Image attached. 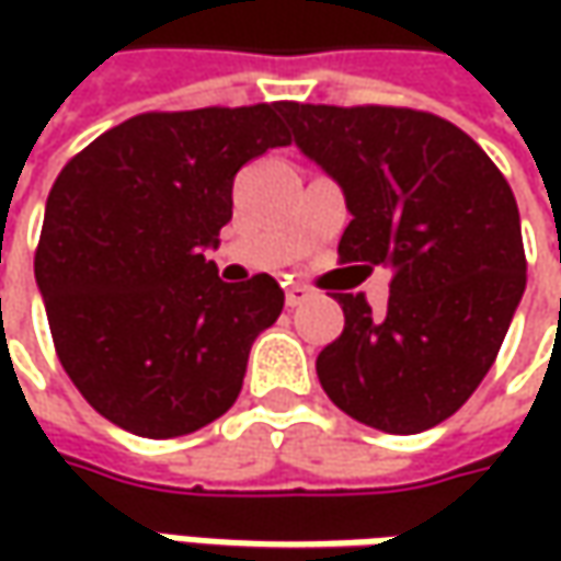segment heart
Listing matches in <instances>:
<instances>
[{
  "mask_svg": "<svg viewBox=\"0 0 561 561\" xmlns=\"http://www.w3.org/2000/svg\"><path fill=\"white\" fill-rule=\"evenodd\" d=\"M306 196H309V203L324 205V208H340L343 205V186L331 174H318L306 190Z\"/></svg>",
  "mask_w": 561,
  "mask_h": 561,
  "instance_id": "b5f03b06",
  "label": "heart"
}]
</instances>
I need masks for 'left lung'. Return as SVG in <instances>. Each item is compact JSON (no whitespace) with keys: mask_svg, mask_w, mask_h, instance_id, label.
<instances>
[{"mask_svg":"<svg viewBox=\"0 0 561 561\" xmlns=\"http://www.w3.org/2000/svg\"><path fill=\"white\" fill-rule=\"evenodd\" d=\"M274 146L262 108L149 112L61 168L33 271L55 356L102 419L168 440L237 402L284 293L205 249L230 221L233 174Z\"/></svg>","mask_w":561,"mask_h":561,"instance_id":"left-lung-1","label":"left lung"}]
</instances>
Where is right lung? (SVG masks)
<instances>
[{
  "instance_id": "1",
  "label": "right lung",
  "mask_w": 561,
  "mask_h": 561,
  "mask_svg": "<svg viewBox=\"0 0 561 561\" xmlns=\"http://www.w3.org/2000/svg\"><path fill=\"white\" fill-rule=\"evenodd\" d=\"M309 156L353 211L340 265L390 268L387 309L343 299L318 380L350 419L427 431L478 390L528 284L512 186L465 130L415 108H331Z\"/></svg>"
}]
</instances>
